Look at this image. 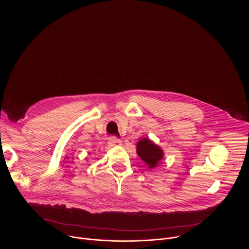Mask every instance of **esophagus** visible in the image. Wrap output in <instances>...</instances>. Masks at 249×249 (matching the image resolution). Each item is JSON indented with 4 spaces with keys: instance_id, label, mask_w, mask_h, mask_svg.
Wrapping results in <instances>:
<instances>
[{
    "instance_id": "34e87169",
    "label": "esophagus",
    "mask_w": 249,
    "mask_h": 249,
    "mask_svg": "<svg viewBox=\"0 0 249 249\" xmlns=\"http://www.w3.org/2000/svg\"><path fill=\"white\" fill-rule=\"evenodd\" d=\"M122 141L120 139H118L117 137H111L108 140V144L111 146H115V145H121L122 144Z\"/></svg>"
}]
</instances>
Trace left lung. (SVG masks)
<instances>
[{
    "label": "left lung",
    "instance_id": "obj_1",
    "mask_svg": "<svg viewBox=\"0 0 249 249\" xmlns=\"http://www.w3.org/2000/svg\"><path fill=\"white\" fill-rule=\"evenodd\" d=\"M137 154L149 169L155 168L164 156V152L161 147L148 138H142L137 142Z\"/></svg>",
    "mask_w": 249,
    "mask_h": 249
}]
</instances>
